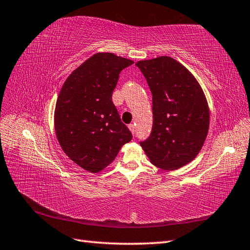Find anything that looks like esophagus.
Wrapping results in <instances>:
<instances>
[{
    "instance_id": "esophagus-1",
    "label": "esophagus",
    "mask_w": 250,
    "mask_h": 250,
    "mask_svg": "<svg viewBox=\"0 0 250 250\" xmlns=\"http://www.w3.org/2000/svg\"><path fill=\"white\" fill-rule=\"evenodd\" d=\"M129 129H130V131L132 132V134H135V125H133V124H131V125H129Z\"/></svg>"
}]
</instances>
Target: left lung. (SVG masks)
I'll use <instances>...</instances> for the list:
<instances>
[{
	"mask_svg": "<svg viewBox=\"0 0 250 250\" xmlns=\"http://www.w3.org/2000/svg\"><path fill=\"white\" fill-rule=\"evenodd\" d=\"M152 94L150 136L141 142L150 162L174 171L202 149L209 128V108L195 77L171 57L137 61Z\"/></svg>",
	"mask_w": 250,
	"mask_h": 250,
	"instance_id": "obj_1",
	"label": "left lung"
}]
</instances>
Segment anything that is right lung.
Masks as SVG:
<instances>
[{
    "label": "right lung",
    "mask_w": 250,
    "mask_h": 250,
    "mask_svg": "<svg viewBox=\"0 0 250 250\" xmlns=\"http://www.w3.org/2000/svg\"><path fill=\"white\" fill-rule=\"evenodd\" d=\"M133 61L98 52L63 83L55 109V130L65 155L90 173L114 161L132 133L111 100L119 74Z\"/></svg>",
    "instance_id": "obj_1"
}]
</instances>
